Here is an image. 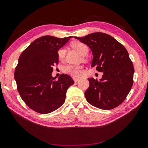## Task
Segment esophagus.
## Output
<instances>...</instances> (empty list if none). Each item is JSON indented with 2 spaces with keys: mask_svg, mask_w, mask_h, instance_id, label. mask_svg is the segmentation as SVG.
I'll return each mask as SVG.
<instances>
[{
  "mask_svg": "<svg viewBox=\"0 0 148 148\" xmlns=\"http://www.w3.org/2000/svg\"><path fill=\"white\" fill-rule=\"evenodd\" d=\"M79 77H73V79H74V81L75 82H77V81H78L79 80Z\"/></svg>",
  "mask_w": 148,
  "mask_h": 148,
  "instance_id": "34e87169",
  "label": "esophagus"
}]
</instances>
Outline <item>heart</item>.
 I'll use <instances>...</instances> for the list:
<instances>
[{
	"label": "heart",
	"instance_id": "1",
	"mask_svg": "<svg viewBox=\"0 0 148 148\" xmlns=\"http://www.w3.org/2000/svg\"><path fill=\"white\" fill-rule=\"evenodd\" d=\"M71 46L82 56H86V55L88 53V47H87V45L82 43L81 42L75 41L74 42H72ZM65 52L66 51H65L64 48H61L59 49L58 57L60 60H62L64 59V57L65 56ZM82 67L81 66H74V65L71 64H67L63 66V68H62V71H63L64 73L71 75L72 76L77 77L81 76V74L82 73Z\"/></svg>",
	"mask_w": 148,
	"mask_h": 148
}]
</instances>
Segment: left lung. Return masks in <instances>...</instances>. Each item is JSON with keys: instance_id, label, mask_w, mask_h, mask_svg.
Listing matches in <instances>:
<instances>
[{"instance_id": "1", "label": "left lung", "mask_w": 148, "mask_h": 148, "mask_svg": "<svg viewBox=\"0 0 148 148\" xmlns=\"http://www.w3.org/2000/svg\"><path fill=\"white\" fill-rule=\"evenodd\" d=\"M91 49V66L103 73L102 78H88L85 92L87 101L102 110H111L125 101L133 85L134 69L126 48L114 37L103 32H93L76 37Z\"/></svg>"}]
</instances>
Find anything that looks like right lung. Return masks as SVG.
<instances>
[{
	"label": "right lung",
	"instance_id": "add662e5",
	"mask_svg": "<svg viewBox=\"0 0 148 148\" xmlns=\"http://www.w3.org/2000/svg\"><path fill=\"white\" fill-rule=\"evenodd\" d=\"M72 36H44L35 40L20 55L14 78L21 99L30 108L49 114L64 104L72 77L62 74L52 77L53 66L59 63L58 50Z\"/></svg>",
	"mask_w": 148,
	"mask_h": 148
}]
</instances>
